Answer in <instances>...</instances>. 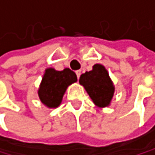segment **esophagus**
<instances>
[{
	"label": "esophagus",
	"instance_id": "esophagus-1",
	"mask_svg": "<svg viewBox=\"0 0 155 155\" xmlns=\"http://www.w3.org/2000/svg\"><path fill=\"white\" fill-rule=\"evenodd\" d=\"M76 75H77V78H80V75H81V70H77L76 71Z\"/></svg>",
	"mask_w": 155,
	"mask_h": 155
}]
</instances>
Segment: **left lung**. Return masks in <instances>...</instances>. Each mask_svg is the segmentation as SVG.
Instances as JSON below:
<instances>
[{
	"instance_id": "obj_1",
	"label": "left lung",
	"mask_w": 155,
	"mask_h": 155,
	"mask_svg": "<svg viewBox=\"0 0 155 155\" xmlns=\"http://www.w3.org/2000/svg\"><path fill=\"white\" fill-rule=\"evenodd\" d=\"M79 83L84 86L94 104L99 107L109 105L114 94V86L107 70L101 64H95L93 70L80 76Z\"/></svg>"
}]
</instances>
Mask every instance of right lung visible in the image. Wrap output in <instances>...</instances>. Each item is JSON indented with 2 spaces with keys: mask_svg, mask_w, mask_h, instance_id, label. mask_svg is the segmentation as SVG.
<instances>
[{
  "mask_svg": "<svg viewBox=\"0 0 155 155\" xmlns=\"http://www.w3.org/2000/svg\"><path fill=\"white\" fill-rule=\"evenodd\" d=\"M76 81V74L69 68H65L62 71L48 68L38 91L40 100L48 107H58L62 101V97L67 87Z\"/></svg>",
  "mask_w": 155,
  "mask_h": 155,
  "instance_id": "right-lung-1",
  "label": "right lung"
}]
</instances>
